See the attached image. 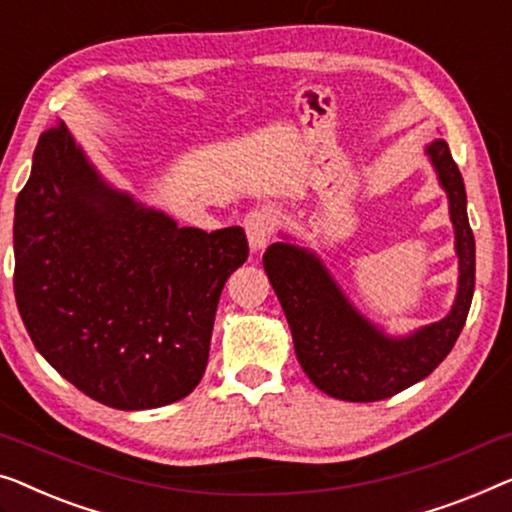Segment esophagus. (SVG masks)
I'll return each mask as SVG.
<instances>
[{
	"instance_id": "1",
	"label": "esophagus",
	"mask_w": 512,
	"mask_h": 512,
	"mask_svg": "<svg viewBox=\"0 0 512 512\" xmlns=\"http://www.w3.org/2000/svg\"><path fill=\"white\" fill-rule=\"evenodd\" d=\"M244 233L251 251H261L272 235V214L268 210H251L244 217Z\"/></svg>"
}]
</instances>
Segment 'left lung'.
I'll return each mask as SVG.
<instances>
[{"label":"left lung","mask_w":512,"mask_h":512,"mask_svg":"<svg viewBox=\"0 0 512 512\" xmlns=\"http://www.w3.org/2000/svg\"><path fill=\"white\" fill-rule=\"evenodd\" d=\"M425 157L448 198L455 233L457 293L439 321L392 335L353 305L323 258L291 233H279L263 268L284 309L302 372L325 395L344 402H379L434 372L455 346L469 316L476 284V242L466 217V191L443 138L425 145Z\"/></svg>","instance_id":"8db88e82"}]
</instances>
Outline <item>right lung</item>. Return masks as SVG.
<instances>
[{
  "label": "right lung",
  "instance_id": "1",
  "mask_svg": "<svg viewBox=\"0 0 512 512\" xmlns=\"http://www.w3.org/2000/svg\"><path fill=\"white\" fill-rule=\"evenodd\" d=\"M13 288L43 358L96 402L143 411L203 379L240 226H180L99 173L64 122L41 133L13 219Z\"/></svg>",
  "mask_w": 512,
  "mask_h": 512
}]
</instances>
